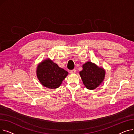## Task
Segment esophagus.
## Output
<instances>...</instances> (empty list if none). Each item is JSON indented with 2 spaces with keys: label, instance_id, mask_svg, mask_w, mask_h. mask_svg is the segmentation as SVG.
<instances>
[{
  "label": "esophagus",
  "instance_id": "obj_1",
  "mask_svg": "<svg viewBox=\"0 0 134 134\" xmlns=\"http://www.w3.org/2000/svg\"><path fill=\"white\" fill-rule=\"evenodd\" d=\"M70 73H71V74H74L76 73V70L75 69L71 70V71H70Z\"/></svg>",
  "mask_w": 134,
  "mask_h": 134
}]
</instances>
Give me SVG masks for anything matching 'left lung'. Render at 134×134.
Returning <instances> with one entry per match:
<instances>
[{"label": "left lung", "mask_w": 134, "mask_h": 134, "mask_svg": "<svg viewBox=\"0 0 134 134\" xmlns=\"http://www.w3.org/2000/svg\"><path fill=\"white\" fill-rule=\"evenodd\" d=\"M79 74L85 87L89 90H94L103 82L105 71L102 67L88 61L82 65V70Z\"/></svg>", "instance_id": "obj_1"}]
</instances>
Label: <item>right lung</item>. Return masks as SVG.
<instances>
[{
  "label": "right lung",
  "instance_id": "obj_1",
  "mask_svg": "<svg viewBox=\"0 0 134 134\" xmlns=\"http://www.w3.org/2000/svg\"><path fill=\"white\" fill-rule=\"evenodd\" d=\"M37 78L41 84L49 88H58L68 74L52 60L47 59L41 62L36 69Z\"/></svg>",
  "mask_w": 134,
  "mask_h": 134
}]
</instances>
